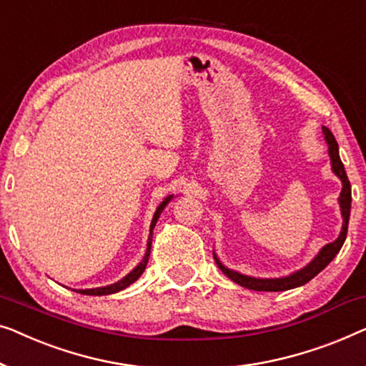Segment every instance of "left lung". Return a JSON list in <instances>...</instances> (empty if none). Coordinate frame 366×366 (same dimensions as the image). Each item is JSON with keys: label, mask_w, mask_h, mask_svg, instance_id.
Here are the masks:
<instances>
[{"label": "left lung", "mask_w": 366, "mask_h": 366, "mask_svg": "<svg viewBox=\"0 0 366 366\" xmlns=\"http://www.w3.org/2000/svg\"><path fill=\"white\" fill-rule=\"evenodd\" d=\"M323 134H325V141L328 144V154H330V161H332V171L335 172V176L340 177L342 181V194L338 197V204H340V210H342V217H343V225H342V232H340L338 239L327 244L323 249L318 252L315 259H313L310 264L303 269L293 272V274L282 277V279H255V277H249V275H242L239 272L230 270L227 267L220 264V260L217 259V255L214 254V259L217 262L219 269L224 272L225 275L229 277L230 280H234L235 284H239L240 287L250 288V290H257V292H284V290H290V288L305 285L307 282H310L313 277L320 274V272L325 269V267L330 264V262L335 259V255L342 249L345 239H347V232H348V220H350V209H352V185H350V181L347 177V172H345L343 162L340 159L338 154V144L335 141V136L330 132L328 127H323Z\"/></svg>", "instance_id": "left-lung-1"}]
</instances>
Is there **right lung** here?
Instances as JSON below:
<instances>
[{
    "label": "right lung",
    "instance_id": "right-lung-1",
    "mask_svg": "<svg viewBox=\"0 0 366 366\" xmlns=\"http://www.w3.org/2000/svg\"><path fill=\"white\" fill-rule=\"evenodd\" d=\"M174 195H167L166 199L162 200L161 204H159V207L156 209V212H154V217H152V222H151V234H149V239H147V249H146V255H144V259L141 264H139L136 269H132L129 274H127L124 279H121L119 282H116V284H111V285H106V287H97V288H86V290H76L82 293V295H109V293H116V292H121L124 290L126 287H129L131 284H134L139 277L142 275V272L146 270V265L149 262V255H151V244H152V230L156 227L157 224V219L161 212L164 210V207L169 204V200H171Z\"/></svg>",
    "mask_w": 366,
    "mask_h": 366
}]
</instances>
